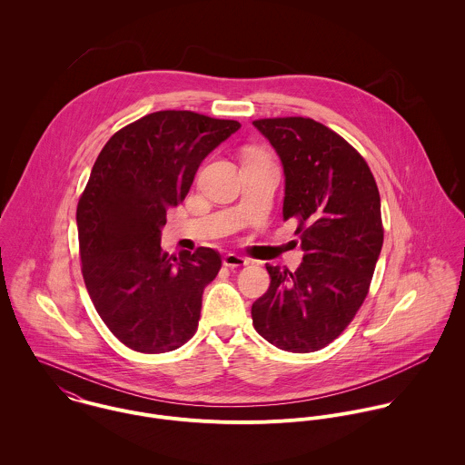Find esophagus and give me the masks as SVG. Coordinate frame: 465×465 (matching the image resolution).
I'll return each instance as SVG.
<instances>
[{"label":"esophagus","instance_id":"obj_1","mask_svg":"<svg viewBox=\"0 0 465 465\" xmlns=\"http://www.w3.org/2000/svg\"><path fill=\"white\" fill-rule=\"evenodd\" d=\"M223 265L229 268H238V266L249 265V260L238 256V254H225L223 256Z\"/></svg>","mask_w":465,"mask_h":465}]
</instances>
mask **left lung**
<instances>
[{
    "mask_svg": "<svg viewBox=\"0 0 465 465\" xmlns=\"http://www.w3.org/2000/svg\"><path fill=\"white\" fill-rule=\"evenodd\" d=\"M252 125L284 170L282 218L297 220L302 263L266 265L270 286L252 304L266 341L313 352L343 331L363 304L383 247L381 200L365 159L312 118H266Z\"/></svg>",
    "mask_w": 465,
    "mask_h": 465,
    "instance_id": "8db88e82",
    "label": "left lung"
}]
</instances>
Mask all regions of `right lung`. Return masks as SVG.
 Returning <instances> with one entry per match:
<instances>
[{"label": "right lung", "mask_w": 465, "mask_h": 465, "mask_svg": "<svg viewBox=\"0 0 465 465\" xmlns=\"http://www.w3.org/2000/svg\"><path fill=\"white\" fill-rule=\"evenodd\" d=\"M240 127L192 111L152 113L114 134L91 170L76 207L82 275L105 326L133 351H175L197 331L222 258L209 247L170 256L161 231L200 163Z\"/></svg>", "instance_id": "1"}]
</instances>
